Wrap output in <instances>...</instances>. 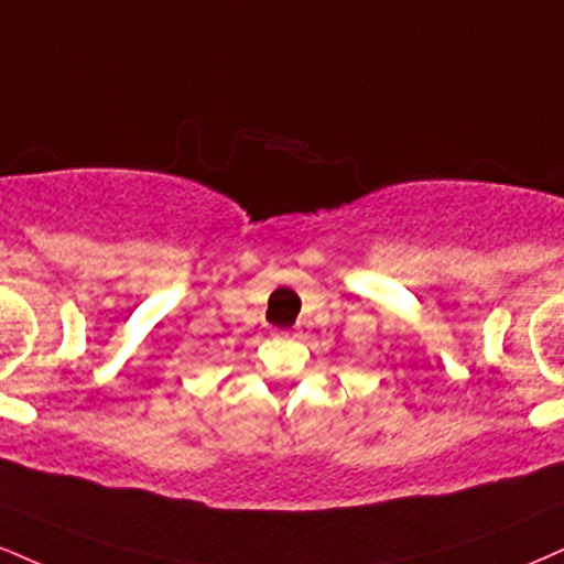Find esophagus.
<instances>
[{
    "instance_id": "esophagus-1",
    "label": "esophagus",
    "mask_w": 564,
    "mask_h": 564,
    "mask_svg": "<svg viewBox=\"0 0 564 564\" xmlns=\"http://www.w3.org/2000/svg\"><path fill=\"white\" fill-rule=\"evenodd\" d=\"M278 336H289V334H278Z\"/></svg>"
}]
</instances>
